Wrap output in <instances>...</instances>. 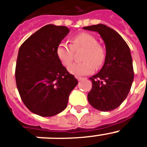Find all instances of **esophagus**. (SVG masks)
Listing matches in <instances>:
<instances>
[{"label": "esophagus", "instance_id": "34e87169", "mask_svg": "<svg viewBox=\"0 0 147 147\" xmlns=\"http://www.w3.org/2000/svg\"><path fill=\"white\" fill-rule=\"evenodd\" d=\"M76 78L78 79V80H79V81H80V80H83L85 79L84 78H82V77H78V76H77Z\"/></svg>", "mask_w": 147, "mask_h": 147}]
</instances>
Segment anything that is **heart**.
Returning a JSON list of instances; mask_svg holds the SVG:
<instances>
[{
  "instance_id": "1",
  "label": "heart",
  "mask_w": 147,
  "mask_h": 147,
  "mask_svg": "<svg viewBox=\"0 0 147 147\" xmlns=\"http://www.w3.org/2000/svg\"><path fill=\"white\" fill-rule=\"evenodd\" d=\"M84 49L80 59L83 61L76 62L69 66V72L72 75L80 76L92 73L96 67L102 65L105 60V49L98 43L94 35L82 32L75 35L71 39V44L60 42L57 48V55L61 64L68 67L74 59L75 51Z\"/></svg>"
}]
</instances>
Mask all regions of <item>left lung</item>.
<instances>
[{"label": "left lung", "instance_id": "obj_1", "mask_svg": "<svg viewBox=\"0 0 147 147\" xmlns=\"http://www.w3.org/2000/svg\"><path fill=\"white\" fill-rule=\"evenodd\" d=\"M99 33L106 46V57L101 70L91 78L92 88L88 94L90 105L102 112L118 107L127 97L134 78L130 49L115 30L105 24L83 27Z\"/></svg>", "mask_w": 147, "mask_h": 147}]
</instances>
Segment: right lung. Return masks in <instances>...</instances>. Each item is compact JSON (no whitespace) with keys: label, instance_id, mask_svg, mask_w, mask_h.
<instances>
[{"label":"right lung","instance_id":"obj_1","mask_svg":"<svg viewBox=\"0 0 147 147\" xmlns=\"http://www.w3.org/2000/svg\"><path fill=\"white\" fill-rule=\"evenodd\" d=\"M69 32L65 26L47 24L19 49L15 69L18 91L27 109L42 117L62 112L78 83L57 55V46Z\"/></svg>","mask_w":147,"mask_h":147}]
</instances>
